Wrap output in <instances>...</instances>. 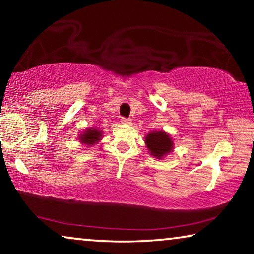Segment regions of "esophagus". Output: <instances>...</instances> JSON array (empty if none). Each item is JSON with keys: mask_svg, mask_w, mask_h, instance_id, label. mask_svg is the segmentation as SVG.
<instances>
[{"mask_svg": "<svg viewBox=\"0 0 254 254\" xmlns=\"http://www.w3.org/2000/svg\"><path fill=\"white\" fill-rule=\"evenodd\" d=\"M121 124L124 125H131V120L128 118H121Z\"/></svg>", "mask_w": 254, "mask_h": 254, "instance_id": "esophagus-1", "label": "esophagus"}]
</instances>
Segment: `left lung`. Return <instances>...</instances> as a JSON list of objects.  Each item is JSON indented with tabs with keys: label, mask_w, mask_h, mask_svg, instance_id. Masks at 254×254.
Wrapping results in <instances>:
<instances>
[{
	"label": "left lung",
	"mask_w": 254,
	"mask_h": 254,
	"mask_svg": "<svg viewBox=\"0 0 254 254\" xmlns=\"http://www.w3.org/2000/svg\"><path fill=\"white\" fill-rule=\"evenodd\" d=\"M145 138L149 152L155 158L162 159L165 155L170 154L173 149V141L168 133L163 130H155L149 133Z\"/></svg>",
	"instance_id": "8db88e82"
}]
</instances>
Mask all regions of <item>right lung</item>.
<instances>
[{
  "instance_id": "obj_1",
  "label": "right lung",
  "mask_w": 254,
  "mask_h": 254,
  "mask_svg": "<svg viewBox=\"0 0 254 254\" xmlns=\"http://www.w3.org/2000/svg\"><path fill=\"white\" fill-rule=\"evenodd\" d=\"M102 136V130L97 129V128H88V129L84 130V133L79 135L78 137L82 143L91 147V145L98 143Z\"/></svg>"
}]
</instances>
